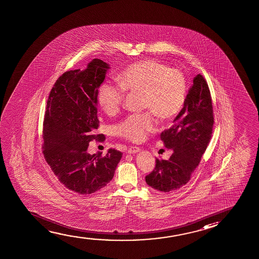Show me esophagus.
Here are the masks:
<instances>
[{
    "instance_id": "34e87169",
    "label": "esophagus",
    "mask_w": 259,
    "mask_h": 259,
    "mask_svg": "<svg viewBox=\"0 0 259 259\" xmlns=\"http://www.w3.org/2000/svg\"><path fill=\"white\" fill-rule=\"evenodd\" d=\"M140 148L138 147H131V148H129L127 150V152L129 154H135L138 153L140 152Z\"/></svg>"
}]
</instances>
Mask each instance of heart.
Listing matches in <instances>:
<instances>
[{
    "label": "heart",
    "mask_w": 259,
    "mask_h": 259,
    "mask_svg": "<svg viewBox=\"0 0 259 259\" xmlns=\"http://www.w3.org/2000/svg\"><path fill=\"white\" fill-rule=\"evenodd\" d=\"M116 81L101 82L98 88L99 105L108 116L119 112L124 93H141L142 109L149 111L126 116L115 126L116 135L134 143H141L156 126L155 116L164 122L180 113L187 95L184 73L154 60L132 64L120 72Z\"/></svg>",
    "instance_id": "1"
}]
</instances>
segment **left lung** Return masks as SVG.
Here are the masks:
<instances>
[{
  "label": "left lung",
  "instance_id": "1",
  "mask_svg": "<svg viewBox=\"0 0 259 259\" xmlns=\"http://www.w3.org/2000/svg\"><path fill=\"white\" fill-rule=\"evenodd\" d=\"M214 124L209 88L201 75H196L184 108L171 127L162 132L164 146L172 150L168 160L156 159L153 171L145 177L147 184L169 192L184 186L199 165L209 143Z\"/></svg>",
  "mask_w": 259,
  "mask_h": 259
}]
</instances>
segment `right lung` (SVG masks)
<instances>
[{"label": "right lung", "mask_w": 259, "mask_h": 259, "mask_svg": "<svg viewBox=\"0 0 259 259\" xmlns=\"http://www.w3.org/2000/svg\"><path fill=\"white\" fill-rule=\"evenodd\" d=\"M109 65L94 59L84 70L75 69L60 75L50 93L44 121L45 160L68 190L91 194L112 180L122 158L109 149L105 156L87 152L99 127L98 88L105 79Z\"/></svg>", "instance_id": "obj_1"}]
</instances>
